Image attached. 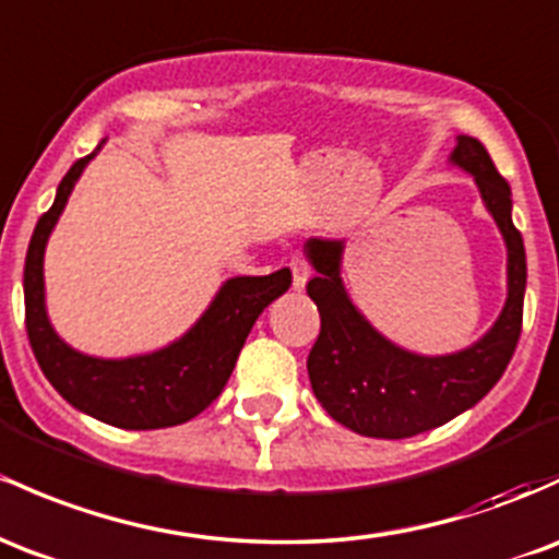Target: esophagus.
<instances>
[{"label": "esophagus", "mask_w": 559, "mask_h": 559, "mask_svg": "<svg viewBox=\"0 0 559 559\" xmlns=\"http://www.w3.org/2000/svg\"><path fill=\"white\" fill-rule=\"evenodd\" d=\"M289 265H292V275H294V289H305V284H308V278H310V262L305 260L302 254H294Z\"/></svg>", "instance_id": "34e87169"}]
</instances>
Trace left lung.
Returning a JSON list of instances; mask_svg holds the SVG:
<instances>
[{
  "mask_svg": "<svg viewBox=\"0 0 559 559\" xmlns=\"http://www.w3.org/2000/svg\"><path fill=\"white\" fill-rule=\"evenodd\" d=\"M451 162L475 175L486 210L507 241V305L493 329L472 347L427 358L392 345L349 302L340 278L342 241L310 238L305 243L316 267L308 294L321 312V334L308 358L312 392L331 419L366 438H414L475 406L501 379L523 331L528 273L523 236L512 223V190L480 140L459 134Z\"/></svg>",
  "mask_w": 559,
  "mask_h": 559,
  "instance_id": "1",
  "label": "left lung"
}]
</instances>
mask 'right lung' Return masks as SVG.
Here are the masks:
<instances>
[{"label":"right lung","mask_w":559,"mask_h":559,"mask_svg":"<svg viewBox=\"0 0 559 559\" xmlns=\"http://www.w3.org/2000/svg\"><path fill=\"white\" fill-rule=\"evenodd\" d=\"M100 151L79 158L60 180L55 204L39 217L31 236L23 297H26V331L39 369L73 408L121 429H162L193 419L228 384L238 353L247 342L260 312L292 286V270L270 275H241L225 281L210 310L195 326L151 355L124 360H103L76 353L55 334L45 310L47 238L69 201L73 182L87 162Z\"/></svg>","instance_id":"right-lung-1"}]
</instances>
